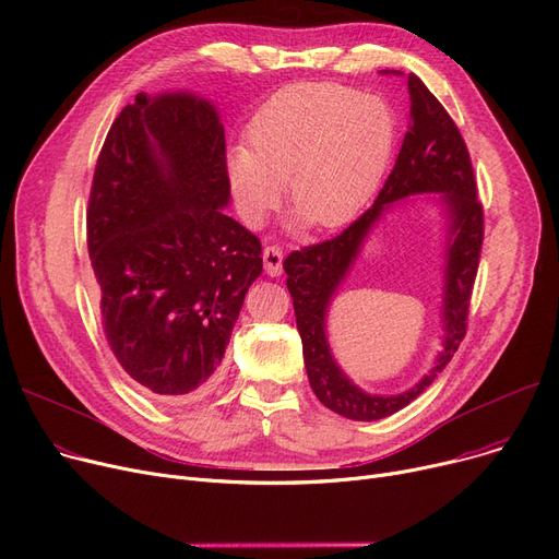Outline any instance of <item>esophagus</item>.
I'll return each mask as SVG.
<instances>
[{"label": "esophagus", "mask_w": 559, "mask_h": 559, "mask_svg": "<svg viewBox=\"0 0 559 559\" xmlns=\"http://www.w3.org/2000/svg\"><path fill=\"white\" fill-rule=\"evenodd\" d=\"M262 260H264V272L270 276H278L283 272V249L278 245L264 247Z\"/></svg>", "instance_id": "obj_1"}]
</instances>
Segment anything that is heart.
Instances as JSON below:
<instances>
[{"mask_svg": "<svg viewBox=\"0 0 559 559\" xmlns=\"http://www.w3.org/2000/svg\"><path fill=\"white\" fill-rule=\"evenodd\" d=\"M396 146V115L380 97L340 83H295L251 117L247 146L226 158L242 222L260 226L287 201L319 228L354 219L376 192Z\"/></svg>", "mask_w": 559, "mask_h": 559, "instance_id": "obj_1", "label": "heart"}]
</instances>
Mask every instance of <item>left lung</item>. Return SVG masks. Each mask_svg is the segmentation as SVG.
Segmentation results:
<instances>
[{
	"instance_id": "obj_1",
	"label": "left lung",
	"mask_w": 559,
	"mask_h": 559,
	"mask_svg": "<svg viewBox=\"0 0 559 559\" xmlns=\"http://www.w3.org/2000/svg\"><path fill=\"white\" fill-rule=\"evenodd\" d=\"M380 74L403 76L399 70H383ZM407 93L409 104H413L407 133L394 169L385 186L380 188L373 205L335 238L292 251L283 260L289 297L295 301L297 329L304 342L310 388L329 409L354 421H376L399 413L451 362L466 335L468 304H472L485 238V213L478 199L474 165L460 129L419 76L407 74ZM421 191L442 193L452 215L454 240L448 265L445 350L417 389L399 397H371L350 384L332 362L325 344L323 317L334 287L355 259L372 222L386 210V203Z\"/></svg>"
}]
</instances>
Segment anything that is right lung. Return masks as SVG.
Returning <instances> with one entry per match:
<instances>
[{"label": "right lung", "instance_id": "obj_1", "mask_svg": "<svg viewBox=\"0 0 559 559\" xmlns=\"http://www.w3.org/2000/svg\"><path fill=\"white\" fill-rule=\"evenodd\" d=\"M226 138L194 95L144 93L104 140L87 199L102 329L120 367L163 401L209 392L262 245L224 215Z\"/></svg>", "mask_w": 559, "mask_h": 559}]
</instances>
